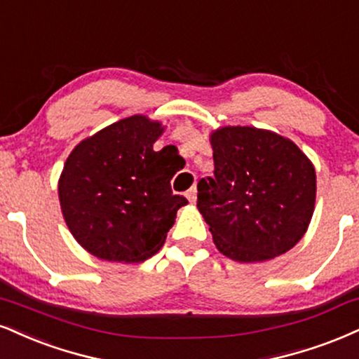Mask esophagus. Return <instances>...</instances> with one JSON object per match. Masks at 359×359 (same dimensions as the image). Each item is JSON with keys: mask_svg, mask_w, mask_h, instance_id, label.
Masks as SVG:
<instances>
[{"mask_svg": "<svg viewBox=\"0 0 359 359\" xmlns=\"http://www.w3.org/2000/svg\"><path fill=\"white\" fill-rule=\"evenodd\" d=\"M185 196H187L189 202H196V198H197V187H196V185H192V187L189 189Z\"/></svg>", "mask_w": 359, "mask_h": 359, "instance_id": "obj_1", "label": "esophagus"}]
</instances>
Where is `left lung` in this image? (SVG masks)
Instances as JSON below:
<instances>
[{"mask_svg": "<svg viewBox=\"0 0 359 359\" xmlns=\"http://www.w3.org/2000/svg\"><path fill=\"white\" fill-rule=\"evenodd\" d=\"M214 177L197 184V207L224 256L261 262L308 231L316 201L313 163L289 138L256 127L212 132Z\"/></svg>", "mask_w": 359, "mask_h": 359, "instance_id": "obj_1", "label": "left lung"}]
</instances>
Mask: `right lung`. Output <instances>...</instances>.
<instances>
[{
    "label": "right lung",
    "mask_w": 359,
    "mask_h": 359,
    "mask_svg": "<svg viewBox=\"0 0 359 359\" xmlns=\"http://www.w3.org/2000/svg\"><path fill=\"white\" fill-rule=\"evenodd\" d=\"M161 122L133 115L81 140L65 162L58 197L68 229L103 261L142 262L165 243L177 210L170 179L182 161L177 149L155 152Z\"/></svg>",
    "instance_id": "add662e5"
}]
</instances>
